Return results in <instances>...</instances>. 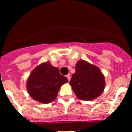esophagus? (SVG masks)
Masks as SVG:
<instances>
[{
	"instance_id": "34e87169",
	"label": "esophagus",
	"mask_w": 132,
	"mask_h": 132,
	"mask_svg": "<svg viewBox=\"0 0 132 132\" xmlns=\"http://www.w3.org/2000/svg\"><path fill=\"white\" fill-rule=\"evenodd\" d=\"M66 77L67 78V79H68L69 81V80H71V75H70V74L67 75V76H66Z\"/></svg>"
}]
</instances>
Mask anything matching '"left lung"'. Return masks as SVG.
Wrapping results in <instances>:
<instances>
[{
    "label": "left lung",
    "mask_w": 132,
    "mask_h": 132,
    "mask_svg": "<svg viewBox=\"0 0 132 132\" xmlns=\"http://www.w3.org/2000/svg\"><path fill=\"white\" fill-rule=\"evenodd\" d=\"M75 71L69 84L78 98L91 101L102 94L105 81L98 67L86 61L80 60L77 63Z\"/></svg>",
    "instance_id": "left-lung-1"
}]
</instances>
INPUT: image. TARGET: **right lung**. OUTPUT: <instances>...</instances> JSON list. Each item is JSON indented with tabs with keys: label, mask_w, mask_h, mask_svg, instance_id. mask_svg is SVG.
I'll use <instances>...</instances> for the list:
<instances>
[{
	"label": "right lung",
	"mask_w": 132,
	"mask_h": 132,
	"mask_svg": "<svg viewBox=\"0 0 132 132\" xmlns=\"http://www.w3.org/2000/svg\"><path fill=\"white\" fill-rule=\"evenodd\" d=\"M68 82L57 67L49 62L34 69L27 80V90L34 100L43 104L51 102L57 98L61 85Z\"/></svg>",
	"instance_id": "1"
}]
</instances>
